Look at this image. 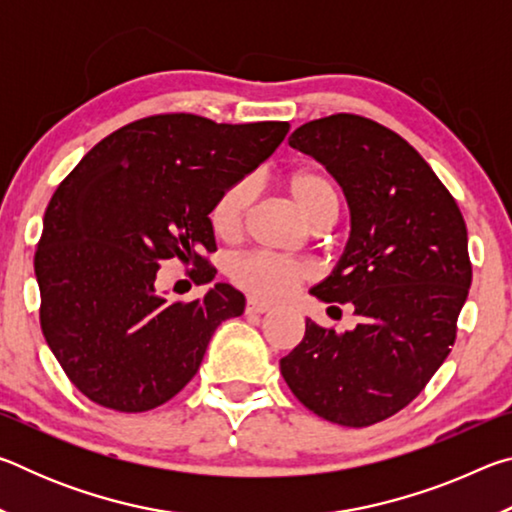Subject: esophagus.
<instances>
[{"label":"esophagus","instance_id":"1","mask_svg":"<svg viewBox=\"0 0 512 512\" xmlns=\"http://www.w3.org/2000/svg\"><path fill=\"white\" fill-rule=\"evenodd\" d=\"M268 309H271V305H266V302H262V300H257V298L246 300V314H266Z\"/></svg>","mask_w":512,"mask_h":512}]
</instances>
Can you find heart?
<instances>
[{"instance_id": "1", "label": "heart", "mask_w": 512, "mask_h": 512, "mask_svg": "<svg viewBox=\"0 0 512 512\" xmlns=\"http://www.w3.org/2000/svg\"><path fill=\"white\" fill-rule=\"evenodd\" d=\"M287 187L293 201L305 212L307 219L314 225H329L339 212V196L325 173L316 169H300L293 171L287 178ZM255 201V189L248 178H239L230 183L223 192L216 196L210 210V223L216 237L221 239H237L244 230L250 207ZM230 277L248 293L257 298L275 300L287 296V293L298 287L300 282L309 280L314 271L302 259L277 257L262 250L237 255L230 262Z\"/></svg>"}]
</instances>
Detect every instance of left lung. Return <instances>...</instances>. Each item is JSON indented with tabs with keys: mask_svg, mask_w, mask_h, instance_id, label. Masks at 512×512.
I'll use <instances>...</instances> for the list:
<instances>
[{
	"mask_svg": "<svg viewBox=\"0 0 512 512\" xmlns=\"http://www.w3.org/2000/svg\"><path fill=\"white\" fill-rule=\"evenodd\" d=\"M289 144L348 198L350 241L311 293L348 302L359 323L341 334L307 320L282 377L320 418L370 427L411 404L452 352L472 284L463 214L422 155L377 121L339 112L302 124Z\"/></svg>",
	"mask_w": 512,
	"mask_h": 512,
	"instance_id": "obj_1",
	"label": "left lung"
}]
</instances>
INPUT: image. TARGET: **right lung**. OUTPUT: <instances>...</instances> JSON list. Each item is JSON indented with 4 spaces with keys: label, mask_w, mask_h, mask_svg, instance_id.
Returning <instances> with one entry per match:
<instances>
[{
    "label": "right lung",
    "mask_w": 512,
    "mask_h": 512,
    "mask_svg": "<svg viewBox=\"0 0 512 512\" xmlns=\"http://www.w3.org/2000/svg\"><path fill=\"white\" fill-rule=\"evenodd\" d=\"M287 133V121L151 115L103 137L58 185L33 259L40 327L88 400L119 413L158 409L192 381L214 329L244 314V293L230 284L167 302L155 280L164 259L192 266L196 284L214 280L216 196Z\"/></svg>",
    "instance_id": "right-lung-1"
}]
</instances>
